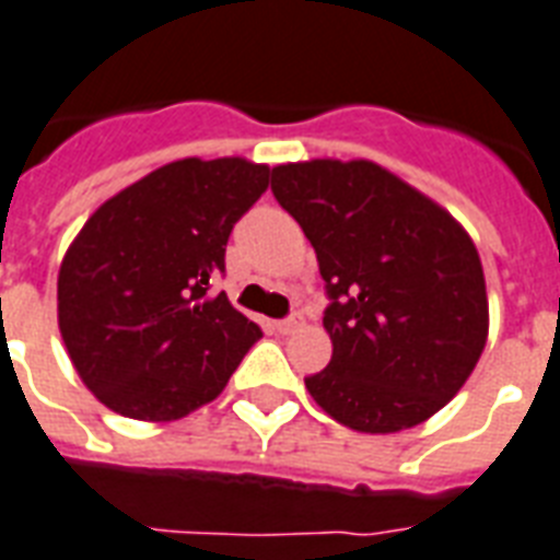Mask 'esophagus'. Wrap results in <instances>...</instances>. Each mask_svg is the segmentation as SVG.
<instances>
[{"mask_svg": "<svg viewBox=\"0 0 560 560\" xmlns=\"http://www.w3.org/2000/svg\"><path fill=\"white\" fill-rule=\"evenodd\" d=\"M304 325V316L302 313H290L288 319H279L276 322V330H279V334H295V330H299V327Z\"/></svg>", "mask_w": 560, "mask_h": 560, "instance_id": "34e87169", "label": "esophagus"}]
</instances>
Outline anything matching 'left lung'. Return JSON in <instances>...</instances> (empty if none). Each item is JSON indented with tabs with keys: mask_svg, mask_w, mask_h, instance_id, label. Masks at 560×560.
<instances>
[{
	"mask_svg": "<svg viewBox=\"0 0 560 560\" xmlns=\"http://www.w3.org/2000/svg\"><path fill=\"white\" fill-rule=\"evenodd\" d=\"M325 279L334 357L304 376L334 420L390 434L429 420L483 353L489 302L475 244L445 209L371 161L272 170Z\"/></svg>",
	"mask_w": 560,
	"mask_h": 560,
	"instance_id": "obj_1",
	"label": "left lung"
}]
</instances>
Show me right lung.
<instances>
[{"label": "right lung", "instance_id": "right-lung-1", "mask_svg": "<svg viewBox=\"0 0 560 560\" xmlns=\"http://www.w3.org/2000/svg\"><path fill=\"white\" fill-rule=\"evenodd\" d=\"M267 180L261 163L186 158L85 221L59 267L57 311L68 357L103 406L166 422L224 390L261 327L212 281Z\"/></svg>", "mask_w": 560, "mask_h": 560}]
</instances>
